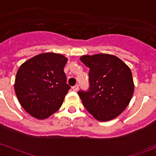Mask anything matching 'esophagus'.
I'll use <instances>...</instances> for the list:
<instances>
[{
	"mask_svg": "<svg viewBox=\"0 0 156 156\" xmlns=\"http://www.w3.org/2000/svg\"><path fill=\"white\" fill-rule=\"evenodd\" d=\"M72 89H73L74 91H77V90L79 89V85H78V84H76V85H74V86L72 87Z\"/></svg>",
	"mask_w": 156,
	"mask_h": 156,
	"instance_id": "esophagus-1",
	"label": "esophagus"
}]
</instances>
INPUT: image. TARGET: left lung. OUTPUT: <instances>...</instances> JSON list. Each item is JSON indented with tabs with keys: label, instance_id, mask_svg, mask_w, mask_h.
Returning <instances> with one entry per match:
<instances>
[{
	"label": "left lung",
	"instance_id": "8db88e82",
	"mask_svg": "<svg viewBox=\"0 0 156 156\" xmlns=\"http://www.w3.org/2000/svg\"><path fill=\"white\" fill-rule=\"evenodd\" d=\"M80 60L89 68V89L78 91L84 107L99 121L117 117L127 107L134 90L129 67L107 54L84 55Z\"/></svg>",
	"mask_w": 156,
	"mask_h": 156
}]
</instances>
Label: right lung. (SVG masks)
I'll list each match as a JSON object with an SVG mask.
<instances>
[{
	"label": "right lung",
	"instance_id": "obj_1",
	"mask_svg": "<svg viewBox=\"0 0 156 156\" xmlns=\"http://www.w3.org/2000/svg\"><path fill=\"white\" fill-rule=\"evenodd\" d=\"M67 61L62 54L44 53L19 67L14 90L23 108L32 116L45 119L61 107L71 89L63 71Z\"/></svg>",
	"mask_w": 156,
	"mask_h": 156
}]
</instances>
